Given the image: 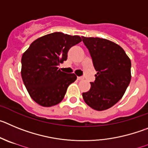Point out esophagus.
I'll return each instance as SVG.
<instances>
[{
	"instance_id": "1",
	"label": "esophagus",
	"mask_w": 148,
	"mask_h": 148,
	"mask_svg": "<svg viewBox=\"0 0 148 148\" xmlns=\"http://www.w3.org/2000/svg\"><path fill=\"white\" fill-rule=\"evenodd\" d=\"M83 79H84L83 77H77V79H78V80H82Z\"/></svg>"
}]
</instances>
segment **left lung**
<instances>
[{
    "instance_id": "left-lung-1",
    "label": "left lung",
    "mask_w": 148,
    "mask_h": 148,
    "mask_svg": "<svg viewBox=\"0 0 148 148\" xmlns=\"http://www.w3.org/2000/svg\"><path fill=\"white\" fill-rule=\"evenodd\" d=\"M97 71L84 101L97 110L110 108L119 102L131 79L130 58L121 46L108 40L82 37Z\"/></svg>"
}]
</instances>
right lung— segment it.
<instances>
[{"label": "right lung", "instance_id": "add662e5", "mask_svg": "<svg viewBox=\"0 0 148 148\" xmlns=\"http://www.w3.org/2000/svg\"><path fill=\"white\" fill-rule=\"evenodd\" d=\"M82 41L79 36L62 32L35 40L21 58V76L30 97L40 106L51 107L64 98L68 87L77 79L74 74L58 69L67 60L68 51Z\"/></svg>", "mask_w": 148, "mask_h": 148}]
</instances>
